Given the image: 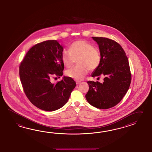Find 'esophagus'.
I'll return each mask as SVG.
<instances>
[{
	"mask_svg": "<svg viewBox=\"0 0 152 152\" xmlns=\"http://www.w3.org/2000/svg\"><path fill=\"white\" fill-rule=\"evenodd\" d=\"M76 83L77 85H79V84L81 83V81H76Z\"/></svg>",
	"mask_w": 152,
	"mask_h": 152,
	"instance_id": "1",
	"label": "esophagus"
}]
</instances>
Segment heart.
<instances>
[{"label": "heart", "mask_w": 152, "mask_h": 152, "mask_svg": "<svg viewBox=\"0 0 152 152\" xmlns=\"http://www.w3.org/2000/svg\"><path fill=\"white\" fill-rule=\"evenodd\" d=\"M62 62L70 68L77 59V65L66 72L67 76L76 80H81L86 76L89 69L94 70L99 67L101 56L99 50L88 42L80 40L75 41L61 54Z\"/></svg>", "instance_id": "obj_1"}]
</instances>
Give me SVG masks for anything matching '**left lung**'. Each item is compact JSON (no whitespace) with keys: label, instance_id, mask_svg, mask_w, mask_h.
Instances as JSON below:
<instances>
[{"label":"left lung","instance_id":"left-lung-1","mask_svg":"<svg viewBox=\"0 0 152 152\" xmlns=\"http://www.w3.org/2000/svg\"><path fill=\"white\" fill-rule=\"evenodd\" d=\"M92 39L99 45L101 61L92 77L102 75L104 78L103 83L87 81L89 90L85 97L92 106L108 109L117 105L129 88L131 73L129 62L123 48L116 41L106 37Z\"/></svg>","mask_w":152,"mask_h":152}]
</instances>
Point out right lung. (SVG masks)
<instances>
[{"instance_id": "add662e5", "label": "right lung", "mask_w": 152, "mask_h": 152, "mask_svg": "<svg viewBox=\"0 0 152 152\" xmlns=\"http://www.w3.org/2000/svg\"><path fill=\"white\" fill-rule=\"evenodd\" d=\"M63 50L56 40L43 41L29 50L19 66L25 94L32 104L44 111L63 107L76 85L72 78L66 76L56 83L51 82L52 77L63 75Z\"/></svg>"}]
</instances>
